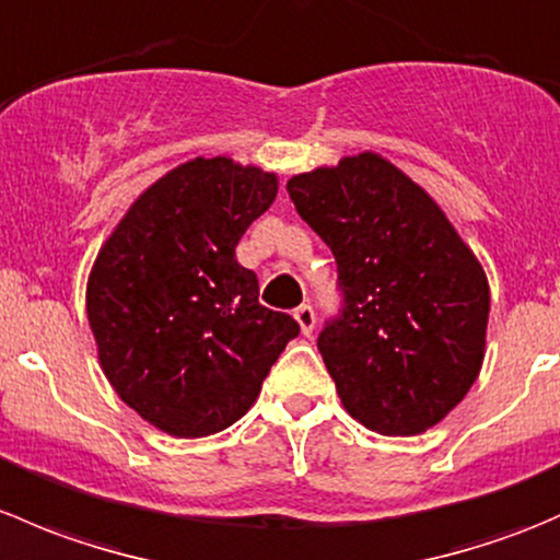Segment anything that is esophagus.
Returning a JSON list of instances; mask_svg holds the SVG:
<instances>
[{"label":"esophagus","instance_id":"34e87169","mask_svg":"<svg viewBox=\"0 0 560 560\" xmlns=\"http://www.w3.org/2000/svg\"><path fill=\"white\" fill-rule=\"evenodd\" d=\"M295 319H298V325H301V332H303V336H312V332H314V325H316L314 308H312V306H306V303H303V306H298V308H295Z\"/></svg>","mask_w":560,"mask_h":560}]
</instances>
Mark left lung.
<instances>
[{"label":"left lung","instance_id":"1","mask_svg":"<svg viewBox=\"0 0 560 560\" xmlns=\"http://www.w3.org/2000/svg\"><path fill=\"white\" fill-rule=\"evenodd\" d=\"M287 189L338 262L343 314L316 347L343 409L385 436L442 422L482 371L490 287L477 254L376 151L292 175Z\"/></svg>","mask_w":560,"mask_h":560}]
</instances>
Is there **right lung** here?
I'll list each match as a JSON object with an SVG mask.
<instances>
[{
	"instance_id": "right-lung-1",
	"label": "right lung",
	"mask_w": 560,
	"mask_h": 560,
	"mask_svg": "<svg viewBox=\"0 0 560 560\" xmlns=\"http://www.w3.org/2000/svg\"><path fill=\"white\" fill-rule=\"evenodd\" d=\"M276 195V173L195 156L140 191L100 246L86 281L100 369L162 433L200 439L238 422L301 332L259 303L257 276L235 259Z\"/></svg>"
}]
</instances>
